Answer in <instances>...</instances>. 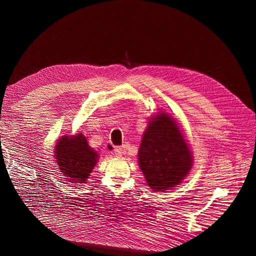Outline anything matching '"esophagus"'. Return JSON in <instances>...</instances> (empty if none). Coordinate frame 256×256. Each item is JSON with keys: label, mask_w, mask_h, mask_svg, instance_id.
I'll list each match as a JSON object with an SVG mask.
<instances>
[{"label": "esophagus", "mask_w": 256, "mask_h": 256, "mask_svg": "<svg viewBox=\"0 0 256 256\" xmlns=\"http://www.w3.org/2000/svg\"><path fill=\"white\" fill-rule=\"evenodd\" d=\"M114 154H115V156L120 157L122 154V147L120 146H115L114 147Z\"/></svg>", "instance_id": "obj_1"}]
</instances>
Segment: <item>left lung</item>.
Returning <instances> with one entry per match:
<instances>
[{
	"mask_svg": "<svg viewBox=\"0 0 256 256\" xmlns=\"http://www.w3.org/2000/svg\"><path fill=\"white\" fill-rule=\"evenodd\" d=\"M138 164L147 184L156 191L174 187L189 173V146L168 115L158 114L147 127L138 150Z\"/></svg>",
	"mask_w": 256,
	"mask_h": 256,
	"instance_id": "obj_1",
	"label": "left lung"
}]
</instances>
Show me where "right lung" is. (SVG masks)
<instances>
[{"label": "right lung", "mask_w": 256, "mask_h": 256, "mask_svg": "<svg viewBox=\"0 0 256 256\" xmlns=\"http://www.w3.org/2000/svg\"><path fill=\"white\" fill-rule=\"evenodd\" d=\"M54 154L60 172L72 184L85 182L98 160V154L81 134L62 138Z\"/></svg>", "instance_id": "add662e5"}]
</instances>
